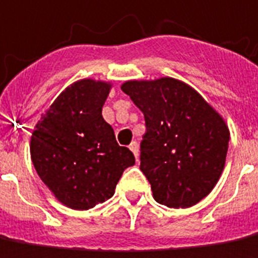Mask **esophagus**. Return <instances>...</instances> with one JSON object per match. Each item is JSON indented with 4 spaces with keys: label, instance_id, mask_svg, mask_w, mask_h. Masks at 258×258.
I'll use <instances>...</instances> for the list:
<instances>
[{
    "label": "esophagus",
    "instance_id": "esophagus-1",
    "mask_svg": "<svg viewBox=\"0 0 258 258\" xmlns=\"http://www.w3.org/2000/svg\"><path fill=\"white\" fill-rule=\"evenodd\" d=\"M129 149L132 150V153L136 157V160H138V157H139V145H138V142H132L129 145Z\"/></svg>",
    "mask_w": 258,
    "mask_h": 258
}]
</instances>
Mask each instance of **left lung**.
I'll list each match as a JSON object with an SVG mask.
<instances>
[{
	"label": "left lung",
	"mask_w": 258,
	"mask_h": 258,
	"mask_svg": "<svg viewBox=\"0 0 258 258\" xmlns=\"http://www.w3.org/2000/svg\"><path fill=\"white\" fill-rule=\"evenodd\" d=\"M122 91L145 116L141 170L155 200L174 209L199 203L224 169L230 132L223 117L173 78L127 81Z\"/></svg>",
	"instance_id": "8db88e82"
}]
</instances>
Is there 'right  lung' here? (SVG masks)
Wrapping results in <instances>:
<instances>
[{
  "mask_svg": "<svg viewBox=\"0 0 258 258\" xmlns=\"http://www.w3.org/2000/svg\"><path fill=\"white\" fill-rule=\"evenodd\" d=\"M110 84L82 79L68 86L36 123L31 159L36 173L60 203L88 210L115 193L135 156L119 146L102 117Z\"/></svg>",
  "mask_w": 258,
  "mask_h": 258,
  "instance_id": "right-lung-1",
  "label": "right lung"
}]
</instances>
